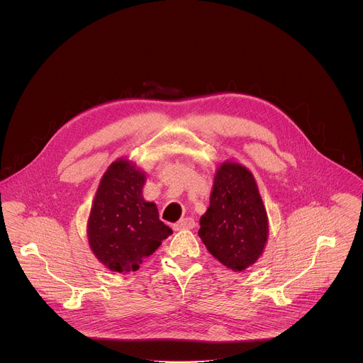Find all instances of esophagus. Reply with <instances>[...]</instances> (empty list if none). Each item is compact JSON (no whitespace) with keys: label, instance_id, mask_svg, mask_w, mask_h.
I'll use <instances>...</instances> for the list:
<instances>
[{"label":"esophagus","instance_id":"obj_1","mask_svg":"<svg viewBox=\"0 0 363 363\" xmlns=\"http://www.w3.org/2000/svg\"><path fill=\"white\" fill-rule=\"evenodd\" d=\"M196 226V222L193 218L187 216V218H183L180 219L176 225H174V229L176 230H184V229H193Z\"/></svg>","mask_w":363,"mask_h":363}]
</instances>
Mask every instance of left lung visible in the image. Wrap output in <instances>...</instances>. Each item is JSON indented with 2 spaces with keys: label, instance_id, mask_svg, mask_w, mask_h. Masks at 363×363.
Wrapping results in <instances>:
<instances>
[{
  "label": "left lung",
  "instance_id": "obj_1",
  "mask_svg": "<svg viewBox=\"0 0 363 363\" xmlns=\"http://www.w3.org/2000/svg\"><path fill=\"white\" fill-rule=\"evenodd\" d=\"M199 236L208 252L232 271H245L262 256L269 226L253 173L239 162H222L213 176L209 207Z\"/></svg>",
  "mask_w": 363,
  "mask_h": 363
}]
</instances>
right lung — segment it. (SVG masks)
<instances>
[{
    "label": "right lung",
    "instance_id": "right-lung-1",
    "mask_svg": "<svg viewBox=\"0 0 363 363\" xmlns=\"http://www.w3.org/2000/svg\"><path fill=\"white\" fill-rule=\"evenodd\" d=\"M147 173L127 157L110 163L101 179L86 223L89 247L113 272L137 271L173 230L159 219L143 189Z\"/></svg>",
    "mask_w": 363,
    "mask_h": 363
}]
</instances>
